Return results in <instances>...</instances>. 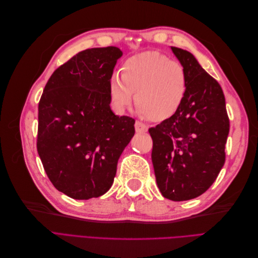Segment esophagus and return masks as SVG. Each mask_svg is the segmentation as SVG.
<instances>
[{"instance_id":"34e87169","label":"esophagus","mask_w":258,"mask_h":258,"mask_svg":"<svg viewBox=\"0 0 258 258\" xmlns=\"http://www.w3.org/2000/svg\"><path fill=\"white\" fill-rule=\"evenodd\" d=\"M135 128H136V131L138 132V134H145V132H147V130H148V127L146 126V124H144L143 122H140V121H136Z\"/></svg>"}]
</instances>
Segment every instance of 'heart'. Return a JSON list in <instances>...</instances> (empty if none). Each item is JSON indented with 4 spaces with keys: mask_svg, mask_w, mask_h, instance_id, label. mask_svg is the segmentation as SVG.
I'll list each match as a JSON object with an SVG mask.
<instances>
[{
    "mask_svg": "<svg viewBox=\"0 0 258 258\" xmlns=\"http://www.w3.org/2000/svg\"><path fill=\"white\" fill-rule=\"evenodd\" d=\"M108 92L117 111H124L135 102L141 114L160 122L173 117L181 108L187 92L184 67L167 54L147 50L127 58L120 77L113 74Z\"/></svg>",
    "mask_w": 258,
    "mask_h": 258,
    "instance_id": "b5f03b06",
    "label": "heart"
}]
</instances>
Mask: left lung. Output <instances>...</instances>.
<instances>
[{
  "instance_id": "8db88e82",
  "label": "left lung",
  "mask_w": 258,
  "mask_h": 258,
  "mask_svg": "<svg viewBox=\"0 0 258 258\" xmlns=\"http://www.w3.org/2000/svg\"><path fill=\"white\" fill-rule=\"evenodd\" d=\"M187 75L178 112L148 130L156 182L165 198L184 201L204 194L225 163L229 119L220 86L189 51L171 47Z\"/></svg>"
}]
</instances>
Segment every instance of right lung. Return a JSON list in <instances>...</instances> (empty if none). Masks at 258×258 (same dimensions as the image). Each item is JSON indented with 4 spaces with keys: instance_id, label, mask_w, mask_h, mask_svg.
<instances>
[{
    "instance_id": "add662e5",
    "label": "right lung",
    "mask_w": 258,
    "mask_h": 258,
    "mask_svg": "<svg viewBox=\"0 0 258 258\" xmlns=\"http://www.w3.org/2000/svg\"><path fill=\"white\" fill-rule=\"evenodd\" d=\"M122 51L76 53L52 73L38 103L37 152L56 188L77 200L102 196L132 137L135 119L111 110L108 82Z\"/></svg>"
}]
</instances>
